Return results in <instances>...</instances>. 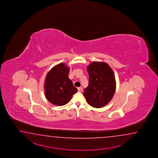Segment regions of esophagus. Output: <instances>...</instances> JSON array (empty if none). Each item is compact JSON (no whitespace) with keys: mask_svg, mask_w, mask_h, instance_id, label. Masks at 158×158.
<instances>
[{"mask_svg":"<svg viewBox=\"0 0 158 158\" xmlns=\"http://www.w3.org/2000/svg\"><path fill=\"white\" fill-rule=\"evenodd\" d=\"M77 89L78 91V92H81H81H82V87H78Z\"/></svg>","mask_w":158,"mask_h":158,"instance_id":"obj_1","label":"esophagus"}]
</instances>
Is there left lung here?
I'll list each match as a JSON object with an SVG mask.
<instances>
[{"instance_id":"left-lung-1","label":"left lung","mask_w":158,"mask_h":158,"mask_svg":"<svg viewBox=\"0 0 158 158\" xmlns=\"http://www.w3.org/2000/svg\"><path fill=\"white\" fill-rule=\"evenodd\" d=\"M89 85L84 95L95 108L104 107L111 101L116 90V81L111 67L104 62L93 61L87 68Z\"/></svg>"}]
</instances>
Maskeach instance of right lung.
Instances as JSON below:
<instances>
[{"label":"right lung","mask_w":158,"mask_h":158,"mask_svg":"<svg viewBox=\"0 0 158 158\" xmlns=\"http://www.w3.org/2000/svg\"><path fill=\"white\" fill-rule=\"evenodd\" d=\"M69 69L64 63L55 66L47 73L44 85L47 100L56 106H64L77 92L68 77Z\"/></svg>","instance_id":"obj_1"}]
</instances>
